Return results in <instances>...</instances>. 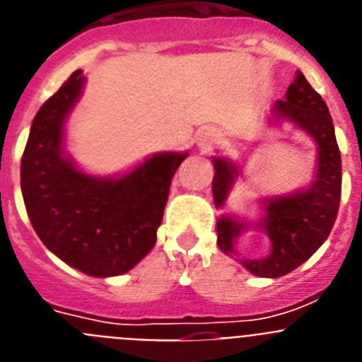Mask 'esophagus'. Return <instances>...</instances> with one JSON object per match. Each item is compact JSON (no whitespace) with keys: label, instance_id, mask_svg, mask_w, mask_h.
Here are the masks:
<instances>
[{"label":"esophagus","instance_id":"obj_1","mask_svg":"<svg viewBox=\"0 0 362 362\" xmlns=\"http://www.w3.org/2000/svg\"><path fill=\"white\" fill-rule=\"evenodd\" d=\"M194 141H196L197 146H209L212 143L217 141V130L216 129H210V127H203L196 132L194 136Z\"/></svg>","mask_w":362,"mask_h":362}]
</instances>
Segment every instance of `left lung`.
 <instances>
[{
  "instance_id": "obj_1",
  "label": "left lung",
  "mask_w": 362,
  "mask_h": 362,
  "mask_svg": "<svg viewBox=\"0 0 362 362\" xmlns=\"http://www.w3.org/2000/svg\"><path fill=\"white\" fill-rule=\"evenodd\" d=\"M292 123L293 129L310 136L317 146L313 179L305 188L259 199L263 210L255 223L245 217L221 214L217 219V246L226 255H239L235 243L248 228L263 230L270 239V254L261 259H238L246 270L259 277L286 276L317 252L328 239L337 219L341 201V152L335 139L334 121L321 95L297 70L284 101L272 105L268 123ZM212 194L216 209H225L233 185L241 175L239 163L214 156Z\"/></svg>"
}]
</instances>
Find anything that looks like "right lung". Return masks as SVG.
<instances>
[{
	"mask_svg": "<svg viewBox=\"0 0 362 362\" xmlns=\"http://www.w3.org/2000/svg\"><path fill=\"white\" fill-rule=\"evenodd\" d=\"M85 81L76 70L37 110L21 158V194L54 255L86 276H121L156 245L172 177L188 152L153 153L119 175L86 174L65 150V123Z\"/></svg>",
	"mask_w": 362,
	"mask_h": 362,
	"instance_id": "obj_1",
	"label": "right lung"
}]
</instances>
